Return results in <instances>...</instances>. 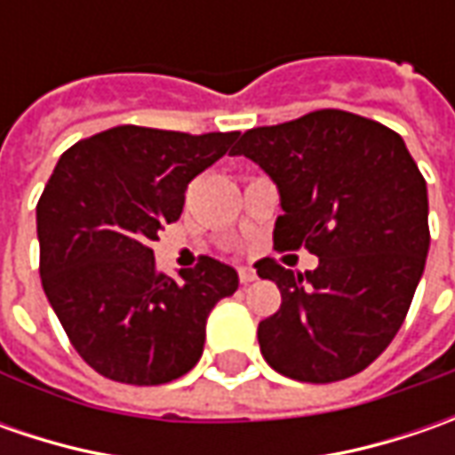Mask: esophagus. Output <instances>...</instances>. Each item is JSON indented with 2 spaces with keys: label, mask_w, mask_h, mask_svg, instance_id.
<instances>
[{
  "label": "esophagus",
  "mask_w": 455,
  "mask_h": 455,
  "mask_svg": "<svg viewBox=\"0 0 455 455\" xmlns=\"http://www.w3.org/2000/svg\"><path fill=\"white\" fill-rule=\"evenodd\" d=\"M237 275H240V283H253L255 278V271L253 268H248V266H243V268H237Z\"/></svg>",
  "instance_id": "obj_1"
}]
</instances>
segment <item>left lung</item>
<instances>
[{
    "label": "left lung",
    "mask_w": 455,
    "mask_h": 455,
    "mask_svg": "<svg viewBox=\"0 0 455 455\" xmlns=\"http://www.w3.org/2000/svg\"><path fill=\"white\" fill-rule=\"evenodd\" d=\"M248 156L278 187V248H306L314 271L268 258L281 308L258 323L275 372L337 382L372 364L405 322L428 258V189L405 141L364 116L323 108L240 136Z\"/></svg>",
    "instance_id": "obj_1"
}]
</instances>
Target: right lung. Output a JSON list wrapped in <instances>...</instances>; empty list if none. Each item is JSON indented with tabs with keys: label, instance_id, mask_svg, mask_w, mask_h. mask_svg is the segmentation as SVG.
I'll use <instances>...</instances> for the list:
<instances>
[{
	"label": "right lung",
	"instance_id": "1",
	"mask_svg": "<svg viewBox=\"0 0 455 455\" xmlns=\"http://www.w3.org/2000/svg\"><path fill=\"white\" fill-rule=\"evenodd\" d=\"M235 139L116 126L60 156L37 202L40 278L98 375L164 385L200 362L207 316L235 293L237 271L202 255L169 278L156 271L151 243L180 220L187 184Z\"/></svg>",
	"mask_w": 455,
	"mask_h": 455
}]
</instances>
